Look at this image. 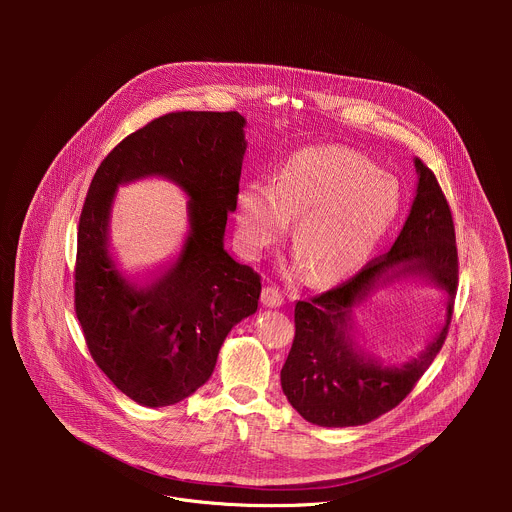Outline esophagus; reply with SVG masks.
Listing matches in <instances>:
<instances>
[{"mask_svg":"<svg viewBox=\"0 0 512 512\" xmlns=\"http://www.w3.org/2000/svg\"><path fill=\"white\" fill-rule=\"evenodd\" d=\"M261 302L269 308H279L283 304V294L275 285H265L261 291Z\"/></svg>","mask_w":512,"mask_h":512,"instance_id":"obj_1","label":"esophagus"}]
</instances>
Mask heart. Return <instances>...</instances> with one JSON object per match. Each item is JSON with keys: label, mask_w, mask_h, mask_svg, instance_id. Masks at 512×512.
<instances>
[{"label": "heart", "mask_w": 512, "mask_h": 512, "mask_svg": "<svg viewBox=\"0 0 512 512\" xmlns=\"http://www.w3.org/2000/svg\"><path fill=\"white\" fill-rule=\"evenodd\" d=\"M399 182L346 148H308L291 154L267 182H247L237 194V235L249 255L275 243L296 218L291 243L298 267L316 285L352 279L371 261L397 223Z\"/></svg>", "instance_id": "heart-1"}]
</instances>
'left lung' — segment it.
<instances>
[{
    "label": "left lung",
    "instance_id": "obj_1",
    "mask_svg": "<svg viewBox=\"0 0 512 512\" xmlns=\"http://www.w3.org/2000/svg\"><path fill=\"white\" fill-rule=\"evenodd\" d=\"M417 196L391 251L352 279L296 304V336L281 369V389L306 421L322 427L362 425L397 407L440 354L456 302L458 247L450 204L435 174L415 160ZM427 272L449 294L447 324L426 352L403 368H381L347 336V314L379 281L401 272Z\"/></svg>",
    "mask_w": 512,
    "mask_h": 512
}]
</instances>
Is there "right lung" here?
<instances>
[{"label":"right lung","instance_id":"right-lung-1","mask_svg":"<svg viewBox=\"0 0 512 512\" xmlns=\"http://www.w3.org/2000/svg\"><path fill=\"white\" fill-rule=\"evenodd\" d=\"M237 111H172L129 133L97 168L77 235L75 312L97 367L145 407L174 405L214 371L231 328L255 314L261 275L223 247L245 154ZM160 173L191 196V237L162 274L129 282L106 249L121 181Z\"/></svg>","mask_w":512,"mask_h":512}]
</instances>
